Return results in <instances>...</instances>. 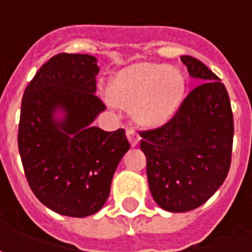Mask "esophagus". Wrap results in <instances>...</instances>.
<instances>
[{"mask_svg": "<svg viewBox=\"0 0 252 252\" xmlns=\"http://www.w3.org/2000/svg\"><path fill=\"white\" fill-rule=\"evenodd\" d=\"M126 136H128V140H129V143H131L132 147L137 146V143H139V140H140V137H139V135L135 132L133 128H128V129H126Z\"/></svg>", "mask_w": 252, "mask_h": 252, "instance_id": "obj_1", "label": "esophagus"}]
</instances>
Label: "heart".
I'll use <instances>...</instances> for the list:
<instances>
[{"mask_svg": "<svg viewBox=\"0 0 252 252\" xmlns=\"http://www.w3.org/2000/svg\"><path fill=\"white\" fill-rule=\"evenodd\" d=\"M185 78L166 64L136 63L121 70L109 83V98L117 106L132 108L133 117L144 126L169 121L181 106Z\"/></svg>", "mask_w": 252, "mask_h": 252, "instance_id": "obj_1", "label": "heart"}]
</instances>
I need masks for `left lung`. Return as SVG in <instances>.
I'll use <instances>...</instances> for the list:
<instances>
[{"label":"left lung","mask_w":252,"mask_h":252,"mask_svg":"<svg viewBox=\"0 0 252 252\" xmlns=\"http://www.w3.org/2000/svg\"><path fill=\"white\" fill-rule=\"evenodd\" d=\"M181 61L201 83L166 124L139 132L151 194L160 208L175 213L198 208L222 185L233 140V115L224 83L198 59L184 55Z\"/></svg>","instance_id":"1"}]
</instances>
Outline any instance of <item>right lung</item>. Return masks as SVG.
<instances>
[{
  "instance_id": "right-lung-1",
  "label": "right lung",
  "mask_w": 252,
  "mask_h": 252,
  "mask_svg": "<svg viewBox=\"0 0 252 252\" xmlns=\"http://www.w3.org/2000/svg\"><path fill=\"white\" fill-rule=\"evenodd\" d=\"M97 59L58 54L40 67L21 101L19 151L25 177L43 205L86 217L104 206L117 164L129 150L126 131L92 126L106 108L95 95ZM59 109L62 121L55 119Z\"/></svg>"
}]
</instances>
